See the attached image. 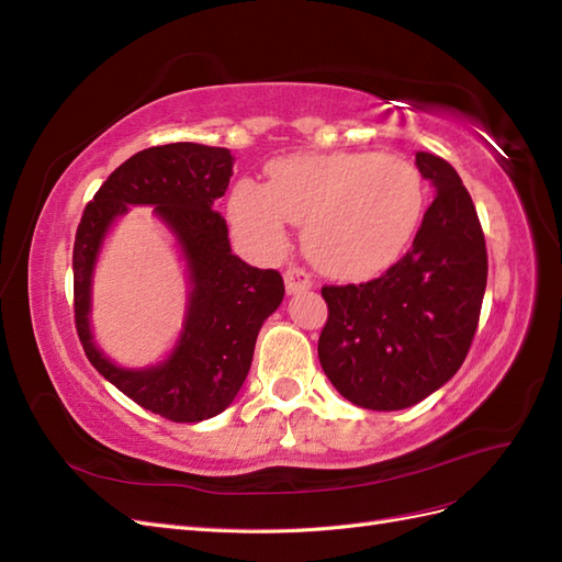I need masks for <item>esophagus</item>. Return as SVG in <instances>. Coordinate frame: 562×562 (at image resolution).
Here are the masks:
<instances>
[{"mask_svg":"<svg viewBox=\"0 0 562 562\" xmlns=\"http://www.w3.org/2000/svg\"><path fill=\"white\" fill-rule=\"evenodd\" d=\"M283 279H285V291L288 295H297V293H304L310 291V288L314 285V279L307 269L302 267H288L283 271Z\"/></svg>","mask_w":562,"mask_h":562,"instance_id":"1","label":"esophagus"}]
</instances>
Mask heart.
<instances>
[{
  "mask_svg": "<svg viewBox=\"0 0 562 562\" xmlns=\"http://www.w3.org/2000/svg\"><path fill=\"white\" fill-rule=\"evenodd\" d=\"M424 180L401 155L330 151L269 166V184L234 187L232 223L255 250L279 255L288 225H304L310 260L337 279H370L389 269L422 223Z\"/></svg>",
  "mask_w": 562,
  "mask_h": 562,
  "instance_id": "heart-1",
  "label": "heart"
}]
</instances>
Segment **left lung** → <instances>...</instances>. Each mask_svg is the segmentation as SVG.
I'll return each instance as SVG.
<instances>
[{
  "instance_id": "obj_1",
  "label": "left lung",
  "mask_w": 562,
  "mask_h": 562,
  "mask_svg": "<svg viewBox=\"0 0 562 562\" xmlns=\"http://www.w3.org/2000/svg\"><path fill=\"white\" fill-rule=\"evenodd\" d=\"M436 187L415 241L382 277L323 285L328 321L318 361L347 401L403 411L443 386L464 363L479 328L487 250L479 213L454 168L417 151Z\"/></svg>"
}]
</instances>
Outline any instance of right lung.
<instances>
[{
  "instance_id": "right-lung-1",
  "label": "right lung",
  "mask_w": 562,
  "mask_h": 562,
  "mask_svg": "<svg viewBox=\"0 0 562 562\" xmlns=\"http://www.w3.org/2000/svg\"><path fill=\"white\" fill-rule=\"evenodd\" d=\"M229 176L225 147L171 143L143 149L100 184L75 236V326L83 353L122 394L171 422H201L225 411L248 375L265 318L285 293L277 269L250 267L229 248L225 217L213 211ZM138 202L157 205L179 236L193 293L175 353L161 367L126 371L108 362L90 339V274L109 225Z\"/></svg>"
}]
</instances>
